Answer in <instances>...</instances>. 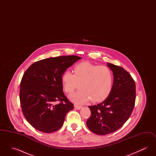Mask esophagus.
<instances>
[{
	"label": "esophagus",
	"mask_w": 156,
	"mask_h": 156,
	"mask_svg": "<svg viewBox=\"0 0 156 156\" xmlns=\"http://www.w3.org/2000/svg\"><path fill=\"white\" fill-rule=\"evenodd\" d=\"M74 108H76V109H78V110H80V109H81L82 107L81 106H80V105H75Z\"/></svg>",
	"instance_id": "esophagus-1"
}]
</instances>
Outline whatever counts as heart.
<instances>
[{
	"label": "heart",
	"mask_w": 156,
	"mask_h": 156,
	"mask_svg": "<svg viewBox=\"0 0 156 156\" xmlns=\"http://www.w3.org/2000/svg\"><path fill=\"white\" fill-rule=\"evenodd\" d=\"M61 82L67 94H72L79 84L80 90L69 97L75 103L83 104L90 99L92 102H99L111 94L113 76L108 67L83 62L75 66L74 74L66 70L61 76Z\"/></svg>",
	"instance_id": "1"
}]
</instances>
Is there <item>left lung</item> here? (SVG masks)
<instances>
[{
  "mask_svg": "<svg viewBox=\"0 0 156 156\" xmlns=\"http://www.w3.org/2000/svg\"><path fill=\"white\" fill-rule=\"evenodd\" d=\"M113 72L111 93L104 102L89 106L91 115L87 121L89 130L98 135L111 133L120 129L130 116L136 100V84L122 67L107 62Z\"/></svg>",
  "mask_w": 156,
  "mask_h": 156,
  "instance_id": "1",
  "label": "left lung"
}]
</instances>
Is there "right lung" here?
I'll list each match as a JSON object with an SVG mask.
<instances>
[{"label":"right lung","instance_id":"obj_1","mask_svg":"<svg viewBox=\"0 0 156 156\" xmlns=\"http://www.w3.org/2000/svg\"><path fill=\"white\" fill-rule=\"evenodd\" d=\"M80 59L76 55L50 57L35 62L25 71L20 82V105L25 118L34 128L52 133L62 126L74 105L62 91L61 76Z\"/></svg>","mask_w":156,"mask_h":156}]
</instances>
